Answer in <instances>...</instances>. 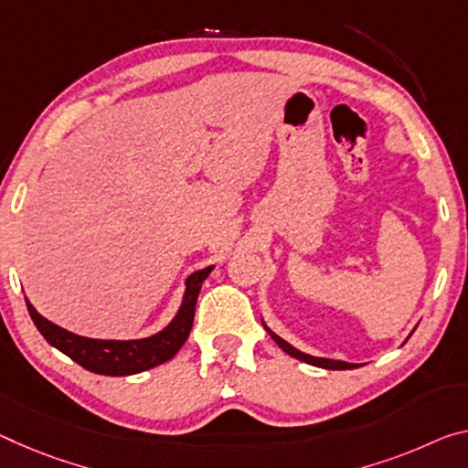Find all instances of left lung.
Here are the masks:
<instances>
[{"mask_svg":"<svg viewBox=\"0 0 468 468\" xmlns=\"http://www.w3.org/2000/svg\"><path fill=\"white\" fill-rule=\"evenodd\" d=\"M272 339L277 341V346L283 350L285 354L293 356V358H298L302 362H308V365L313 367H321V368H329V370H346V368H356L354 365H350V362H344V360H331V358H316V356H310V354H303L300 350H295L293 346H289L285 339H281L279 335H274V333H271Z\"/></svg>","mask_w":468,"mask_h":468,"instance_id":"left-lung-1","label":"left lung"}]
</instances>
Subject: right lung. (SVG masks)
Masks as SVG:
<instances>
[{
	"mask_svg": "<svg viewBox=\"0 0 468 468\" xmlns=\"http://www.w3.org/2000/svg\"><path fill=\"white\" fill-rule=\"evenodd\" d=\"M212 272V266L202 269L191 274L185 281V298L179 308V313L173 318L165 331L155 333L152 337L145 339H131V341H108V339H89L74 335V333L66 331L58 324L49 323L43 318L27 300L28 314H31L35 327L39 329L43 337L49 341L62 354L72 358L77 365H80L91 373L98 375H110V377H124L135 375L141 370L154 368L173 358V356L181 350V346L187 341L191 324H194L196 316V302L199 295V289L206 281L207 274Z\"/></svg>",
	"mask_w": 468,
	"mask_h": 468,
	"instance_id": "obj_1",
	"label": "right lung"
}]
</instances>
